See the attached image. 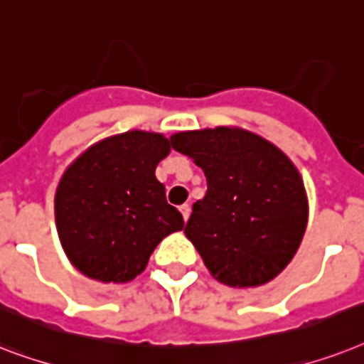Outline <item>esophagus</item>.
<instances>
[{"instance_id": "34e87169", "label": "esophagus", "mask_w": 364, "mask_h": 364, "mask_svg": "<svg viewBox=\"0 0 364 364\" xmlns=\"http://www.w3.org/2000/svg\"><path fill=\"white\" fill-rule=\"evenodd\" d=\"M180 212H182V218H184V222H188V218H190V205L180 206Z\"/></svg>"}]
</instances>
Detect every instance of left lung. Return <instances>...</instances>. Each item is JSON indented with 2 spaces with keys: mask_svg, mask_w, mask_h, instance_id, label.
Masks as SVG:
<instances>
[{
  "mask_svg": "<svg viewBox=\"0 0 364 364\" xmlns=\"http://www.w3.org/2000/svg\"><path fill=\"white\" fill-rule=\"evenodd\" d=\"M203 168L206 193L184 232L216 280L261 286L293 259L308 222L301 174L276 146L240 129L216 127L171 136Z\"/></svg>",
  "mask_w": 364,
  "mask_h": 364,
  "instance_id": "obj_1",
  "label": "left lung"
}]
</instances>
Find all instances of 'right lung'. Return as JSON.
<instances>
[{"instance_id": "1", "label": "right lung", "mask_w": 364, "mask_h": 364, "mask_svg": "<svg viewBox=\"0 0 364 364\" xmlns=\"http://www.w3.org/2000/svg\"><path fill=\"white\" fill-rule=\"evenodd\" d=\"M171 152L164 135L127 132L88 148L56 191V225L67 257L100 282H129L184 220L167 203L156 167Z\"/></svg>"}]
</instances>
